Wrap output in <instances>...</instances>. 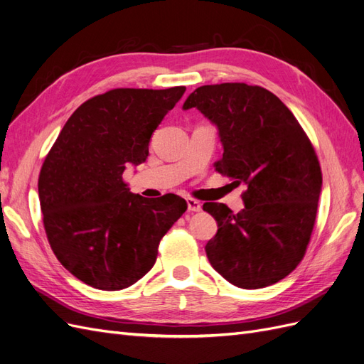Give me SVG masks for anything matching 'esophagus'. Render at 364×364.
<instances>
[{"mask_svg":"<svg viewBox=\"0 0 364 364\" xmlns=\"http://www.w3.org/2000/svg\"><path fill=\"white\" fill-rule=\"evenodd\" d=\"M187 208H189V212H201V208H203V204L199 203V201H196V199H192V198H189L187 199Z\"/></svg>","mask_w":364,"mask_h":364,"instance_id":"1","label":"esophagus"}]
</instances>
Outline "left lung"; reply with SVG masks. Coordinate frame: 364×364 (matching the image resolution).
Segmentation results:
<instances>
[{"label": "left lung", "instance_id": "obj_1", "mask_svg": "<svg viewBox=\"0 0 364 364\" xmlns=\"http://www.w3.org/2000/svg\"><path fill=\"white\" fill-rule=\"evenodd\" d=\"M193 107L218 128L224 154L216 171L248 186L239 213L203 205L218 222L208 262L237 287L272 286L307 250L322 191L316 152L286 104L260 86H201L183 104Z\"/></svg>", "mask_w": 364, "mask_h": 364}]
</instances>
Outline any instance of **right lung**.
Segmentation results:
<instances>
[{
    "label": "right lung",
    "instance_id": "1",
    "mask_svg": "<svg viewBox=\"0 0 364 364\" xmlns=\"http://www.w3.org/2000/svg\"><path fill=\"white\" fill-rule=\"evenodd\" d=\"M184 90L113 89L87 100L43 161L38 187L46 237L57 260L90 287L134 284L187 210L177 195L148 199L122 181L128 165L146 160L152 133Z\"/></svg>",
    "mask_w": 364,
    "mask_h": 364
}]
</instances>
